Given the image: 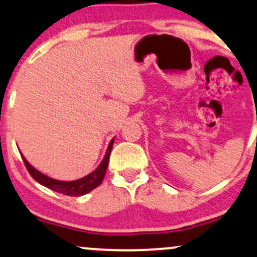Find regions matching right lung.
Returning a JSON list of instances; mask_svg holds the SVG:
<instances>
[{
  "label": "right lung",
  "mask_w": 257,
  "mask_h": 257,
  "mask_svg": "<svg viewBox=\"0 0 257 257\" xmlns=\"http://www.w3.org/2000/svg\"><path fill=\"white\" fill-rule=\"evenodd\" d=\"M113 142H115V138L110 141L106 153H105L104 158L101 160V163L99 164L98 168L95 169L93 172L85 176V177L76 179V181H58V179L49 177V176L38 171L36 168H33L23 156V153H21V157H23V160L25 165H26L27 170H29L30 175L32 176L39 184L44 185V187L49 188V189L64 194V195L68 196H82L85 195V194L89 193V191L93 190L94 188H97L98 185H100L101 182H103L107 165H109V158L111 150H112L113 146Z\"/></svg>",
  "instance_id": "obj_1"
}]
</instances>
